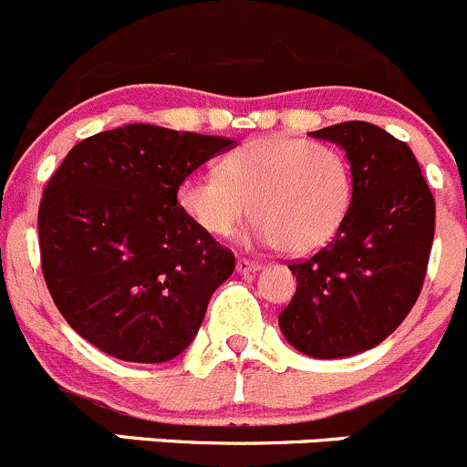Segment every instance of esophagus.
<instances>
[{"mask_svg":"<svg viewBox=\"0 0 467 467\" xmlns=\"http://www.w3.org/2000/svg\"><path fill=\"white\" fill-rule=\"evenodd\" d=\"M258 267H261V263L249 261V258H238V263H235V270H238L240 275H249V272H256Z\"/></svg>","mask_w":467,"mask_h":467,"instance_id":"esophagus-1","label":"esophagus"}]
</instances>
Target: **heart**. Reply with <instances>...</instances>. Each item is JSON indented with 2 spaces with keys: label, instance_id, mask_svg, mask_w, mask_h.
Masks as SVG:
<instances>
[{
  "label": "heart",
  "instance_id": "obj_1",
  "mask_svg": "<svg viewBox=\"0 0 467 467\" xmlns=\"http://www.w3.org/2000/svg\"><path fill=\"white\" fill-rule=\"evenodd\" d=\"M352 170L343 151L304 138H261L224 159L223 170L179 183L183 213L202 232L227 238L252 215L249 240L288 254L325 247L352 204Z\"/></svg>",
  "mask_w": 467,
  "mask_h": 467
}]
</instances>
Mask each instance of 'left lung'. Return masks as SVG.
Returning <instances> with one entry per match:
<instances>
[{
    "mask_svg": "<svg viewBox=\"0 0 467 467\" xmlns=\"http://www.w3.org/2000/svg\"><path fill=\"white\" fill-rule=\"evenodd\" d=\"M343 147L352 204L331 243L288 265L297 290L281 311L284 338L313 358L377 348L401 325L422 290L436 202L406 142L370 122L311 131Z\"/></svg>",
    "mask_w": 467,
    "mask_h": 467,
    "instance_id": "left-lung-1",
    "label": "left lung"
}]
</instances>
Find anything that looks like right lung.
I'll return each mask as SVG.
<instances>
[{
    "label": "right lung",
    "mask_w": 467,
    "mask_h": 467,
    "mask_svg": "<svg viewBox=\"0 0 467 467\" xmlns=\"http://www.w3.org/2000/svg\"><path fill=\"white\" fill-rule=\"evenodd\" d=\"M235 140L127 124L70 150L38 209L43 275L67 325L104 354L165 363L200 331L235 258L177 202Z\"/></svg>",
    "instance_id": "right-lung-1"
}]
</instances>
